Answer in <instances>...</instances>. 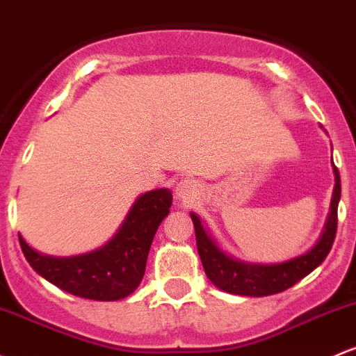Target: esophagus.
<instances>
[{"label":"esophagus","mask_w":356,"mask_h":356,"mask_svg":"<svg viewBox=\"0 0 356 356\" xmlns=\"http://www.w3.org/2000/svg\"><path fill=\"white\" fill-rule=\"evenodd\" d=\"M197 194H199V187L193 179H184V181H181L177 186H175V197H177L179 201L186 202V204L193 202L194 199L197 197Z\"/></svg>","instance_id":"esophagus-1"}]
</instances>
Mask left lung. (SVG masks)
Here are the masks:
<instances>
[{
  "label": "left lung",
  "instance_id": "1",
  "mask_svg": "<svg viewBox=\"0 0 356 356\" xmlns=\"http://www.w3.org/2000/svg\"><path fill=\"white\" fill-rule=\"evenodd\" d=\"M333 167L337 184H334L333 199H331V213L327 216L321 238L309 252L298 259L284 261V264L253 265L232 259L222 253L213 238L206 233L204 226L201 225V220L196 214L191 213L194 232H196L199 257H201L202 267H204L206 275L211 282L229 294L264 298V296L287 291L289 287L298 284L307 273L314 270L318 265H321L333 247L338 228V202L341 197V182H339V172L334 163Z\"/></svg>",
  "mask_w": 356,
  "mask_h": 356
}]
</instances>
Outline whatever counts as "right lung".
Segmentation results:
<instances>
[{"label": "right lung", "mask_w": 356, "mask_h": 356, "mask_svg": "<svg viewBox=\"0 0 356 356\" xmlns=\"http://www.w3.org/2000/svg\"><path fill=\"white\" fill-rule=\"evenodd\" d=\"M172 193L157 189L136 199L121 228L104 247L69 259L40 255L19 236L23 255L37 273L62 291L92 300H118L140 286L148 250L169 214Z\"/></svg>", "instance_id": "add662e5"}]
</instances>
